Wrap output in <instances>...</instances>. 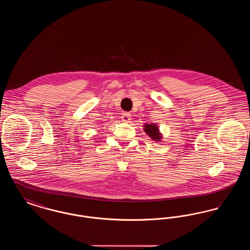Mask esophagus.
<instances>
[{
	"label": "esophagus",
	"instance_id": "obj_1",
	"mask_svg": "<svg viewBox=\"0 0 250 250\" xmlns=\"http://www.w3.org/2000/svg\"><path fill=\"white\" fill-rule=\"evenodd\" d=\"M122 121L125 122V123H129L131 120V114L129 112H124L122 114Z\"/></svg>",
	"mask_w": 250,
	"mask_h": 250
}]
</instances>
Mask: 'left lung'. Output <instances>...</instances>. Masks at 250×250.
<instances>
[{
    "instance_id": "8db88e82",
    "label": "left lung",
    "mask_w": 250,
    "mask_h": 250,
    "mask_svg": "<svg viewBox=\"0 0 250 250\" xmlns=\"http://www.w3.org/2000/svg\"><path fill=\"white\" fill-rule=\"evenodd\" d=\"M143 126H144V131L146 132V134H147L151 139H153V141H155V142H159V141H160V139L162 138V136H161V134L159 133L158 127L156 126V125H154V124H147V125H143Z\"/></svg>"
}]
</instances>
